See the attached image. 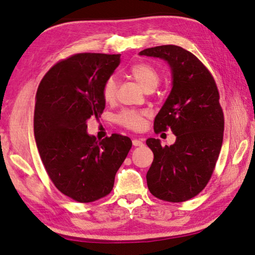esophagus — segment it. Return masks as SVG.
Wrapping results in <instances>:
<instances>
[{"instance_id":"1","label":"esophagus","mask_w":255,"mask_h":255,"mask_svg":"<svg viewBox=\"0 0 255 255\" xmlns=\"http://www.w3.org/2000/svg\"><path fill=\"white\" fill-rule=\"evenodd\" d=\"M132 145L133 146H143V139H140V138H133L132 139Z\"/></svg>"}]
</instances>
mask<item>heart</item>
Returning a JSON list of instances; mask_svg holds the SVG:
<instances>
[{
    "label": "heart",
    "mask_w": 255,
    "mask_h": 255,
    "mask_svg": "<svg viewBox=\"0 0 255 255\" xmlns=\"http://www.w3.org/2000/svg\"><path fill=\"white\" fill-rule=\"evenodd\" d=\"M130 75L143 88L144 91H148V90L154 91L161 80L157 68L147 63H138L132 65L130 68ZM116 90H117V82L114 77H110L103 86V99L107 102L114 101L116 98ZM118 122L125 127L137 130L143 127L144 118L143 115L138 114L136 111H124L122 115L118 116Z\"/></svg>",
    "instance_id": "obj_1"
}]
</instances>
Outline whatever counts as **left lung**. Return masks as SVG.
I'll return each instance as SVG.
<instances>
[{
  "label": "left lung",
  "instance_id": "left-lung-1",
  "mask_svg": "<svg viewBox=\"0 0 255 255\" xmlns=\"http://www.w3.org/2000/svg\"><path fill=\"white\" fill-rule=\"evenodd\" d=\"M140 56L165 60L172 89L154 120L155 131L171 128L175 143L162 146L148 138L154 161L146 174L150 193L158 199L182 202L208 183L223 144L224 115L213 76L199 59L182 47L164 45Z\"/></svg>",
  "mask_w": 255,
  "mask_h": 255
}]
</instances>
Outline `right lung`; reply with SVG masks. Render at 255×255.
Segmentation results:
<instances>
[{
	"label": "right lung",
	"mask_w": 255,
	"mask_h": 255,
	"mask_svg": "<svg viewBox=\"0 0 255 255\" xmlns=\"http://www.w3.org/2000/svg\"><path fill=\"white\" fill-rule=\"evenodd\" d=\"M120 64V54H77L56 64L36 96L33 130L41 161L55 187L79 202L109 195L131 148L130 138L102 140L88 133V120L101 117L103 86Z\"/></svg>",
	"instance_id": "right-lung-1"
}]
</instances>
